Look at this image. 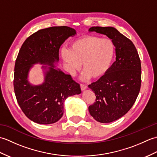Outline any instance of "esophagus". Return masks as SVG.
Returning a JSON list of instances; mask_svg holds the SVG:
<instances>
[{"label": "esophagus", "instance_id": "1", "mask_svg": "<svg viewBox=\"0 0 157 157\" xmlns=\"http://www.w3.org/2000/svg\"><path fill=\"white\" fill-rule=\"evenodd\" d=\"M80 88H81L82 90L84 91L86 89H87V86L84 85V84H80Z\"/></svg>", "mask_w": 157, "mask_h": 157}]
</instances>
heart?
Segmentation results:
<instances>
[{
    "label": "heart",
    "mask_w": 157,
    "mask_h": 157,
    "mask_svg": "<svg viewBox=\"0 0 157 157\" xmlns=\"http://www.w3.org/2000/svg\"><path fill=\"white\" fill-rule=\"evenodd\" d=\"M115 53V46L109 38L86 36L73 41L69 50H63V61L71 75L81 67L84 71L82 79L100 78L107 72Z\"/></svg>",
    "instance_id": "obj_1"
}]
</instances>
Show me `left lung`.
Instances as JSON below:
<instances>
[{"label": "left lung", "instance_id": "1", "mask_svg": "<svg viewBox=\"0 0 157 157\" xmlns=\"http://www.w3.org/2000/svg\"><path fill=\"white\" fill-rule=\"evenodd\" d=\"M90 32L105 35L115 46V61L105 74L88 88L95 93L96 102L90 114L100 123H111L125 115L137 98L141 86V63L129 39L113 27H92Z\"/></svg>", "mask_w": 157, "mask_h": 157}]
</instances>
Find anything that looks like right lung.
Listing matches in <instances>:
<instances>
[{"label": "right lung", "instance_id": "1", "mask_svg": "<svg viewBox=\"0 0 157 157\" xmlns=\"http://www.w3.org/2000/svg\"><path fill=\"white\" fill-rule=\"evenodd\" d=\"M76 34L75 29L56 26L40 29L25 40L15 65V94L22 111L39 124H51L62 117L65 100L81 94L79 84L56 65L59 48L67 39ZM43 64L44 82L34 85L29 74L34 64Z\"/></svg>", "mask_w": 157, "mask_h": 157}]
</instances>
